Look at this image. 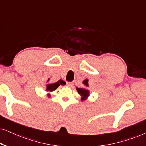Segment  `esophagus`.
<instances>
[{"label": "esophagus", "mask_w": 146, "mask_h": 146, "mask_svg": "<svg viewBox=\"0 0 146 146\" xmlns=\"http://www.w3.org/2000/svg\"><path fill=\"white\" fill-rule=\"evenodd\" d=\"M66 85L68 87H72L74 85V83L73 82H67L66 83Z\"/></svg>", "instance_id": "obj_1"}]
</instances>
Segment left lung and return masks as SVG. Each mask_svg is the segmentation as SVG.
I'll use <instances>...</instances> for the list:
<instances>
[{
	"instance_id": "8db88e82",
	"label": "left lung",
	"mask_w": 146,
	"mask_h": 146,
	"mask_svg": "<svg viewBox=\"0 0 146 146\" xmlns=\"http://www.w3.org/2000/svg\"><path fill=\"white\" fill-rule=\"evenodd\" d=\"M88 80H85L83 82V84L84 85L86 86H88ZM77 90H78V93L80 94L82 96V100H85L86 98V97L88 96L89 95V91L87 90H86V89L77 88Z\"/></svg>"
}]
</instances>
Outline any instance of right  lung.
I'll list each match as a JSON object with an SVG mask.
<instances>
[{"instance_id":"add662e5","label":"right lung","mask_w":146,"mask_h":146,"mask_svg":"<svg viewBox=\"0 0 146 146\" xmlns=\"http://www.w3.org/2000/svg\"><path fill=\"white\" fill-rule=\"evenodd\" d=\"M60 86L59 82H57L54 84H48L47 85V88L46 90L48 91H54L57 88Z\"/></svg>"}]
</instances>
